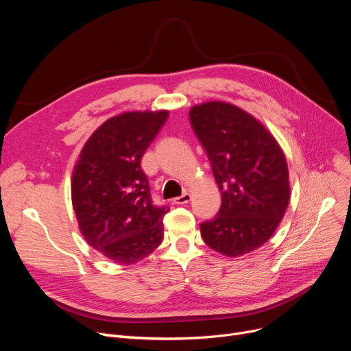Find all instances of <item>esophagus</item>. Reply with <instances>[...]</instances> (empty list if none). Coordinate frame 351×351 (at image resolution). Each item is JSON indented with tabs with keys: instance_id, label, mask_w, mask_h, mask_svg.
Here are the masks:
<instances>
[{
	"instance_id": "34e87169",
	"label": "esophagus",
	"mask_w": 351,
	"mask_h": 351,
	"mask_svg": "<svg viewBox=\"0 0 351 351\" xmlns=\"http://www.w3.org/2000/svg\"><path fill=\"white\" fill-rule=\"evenodd\" d=\"M191 199H192L191 193L185 192V193H182L180 196L175 197V199H173V204H175V205H185V204H188V202H191Z\"/></svg>"
}]
</instances>
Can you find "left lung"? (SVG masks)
Listing matches in <instances>:
<instances>
[{
	"label": "left lung",
	"mask_w": 351,
	"mask_h": 351,
	"mask_svg": "<svg viewBox=\"0 0 351 351\" xmlns=\"http://www.w3.org/2000/svg\"><path fill=\"white\" fill-rule=\"evenodd\" d=\"M193 131L212 165L222 205L200 223L205 243L237 257L265 245L289 205V169L267 129L236 105L212 101L189 110Z\"/></svg>",
	"instance_id": "left-lung-1"
}]
</instances>
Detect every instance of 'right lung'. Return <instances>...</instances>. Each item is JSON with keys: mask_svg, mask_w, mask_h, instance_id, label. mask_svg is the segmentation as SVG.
<instances>
[{"mask_svg": "<svg viewBox=\"0 0 351 351\" xmlns=\"http://www.w3.org/2000/svg\"><path fill=\"white\" fill-rule=\"evenodd\" d=\"M168 110H134L109 118L84 145L71 196L89 246L119 265H134L162 242L168 206L154 205L141 159Z\"/></svg>", "mask_w": 351, "mask_h": 351, "instance_id": "add662e5", "label": "right lung"}]
</instances>
